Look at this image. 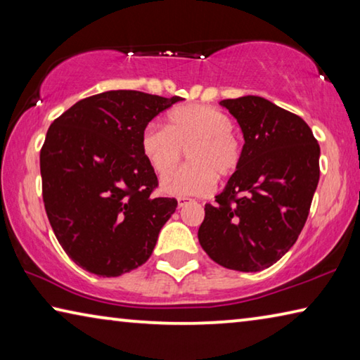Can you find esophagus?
Masks as SVG:
<instances>
[{"instance_id": "esophagus-1", "label": "esophagus", "mask_w": 360, "mask_h": 360, "mask_svg": "<svg viewBox=\"0 0 360 360\" xmlns=\"http://www.w3.org/2000/svg\"><path fill=\"white\" fill-rule=\"evenodd\" d=\"M191 202H193V200H192V198H188V197H178V205H179V208H181V206L187 205V203H191Z\"/></svg>"}]
</instances>
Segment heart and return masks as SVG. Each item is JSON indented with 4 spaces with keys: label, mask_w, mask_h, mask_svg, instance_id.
Segmentation results:
<instances>
[{
    "label": "heart",
    "mask_w": 360,
    "mask_h": 360,
    "mask_svg": "<svg viewBox=\"0 0 360 360\" xmlns=\"http://www.w3.org/2000/svg\"><path fill=\"white\" fill-rule=\"evenodd\" d=\"M167 120V129L146 125L139 141L143 157L158 176L169 173L189 146V163L162 179L163 192L206 195L214 191L217 178H230L238 169L243 149L227 114L208 105H184L172 109Z\"/></svg>",
    "instance_id": "obj_1"
}]
</instances>
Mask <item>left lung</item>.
<instances>
[{
    "label": "left lung",
    "instance_id": "1",
    "mask_svg": "<svg viewBox=\"0 0 360 360\" xmlns=\"http://www.w3.org/2000/svg\"><path fill=\"white\" fill-rule=\"evenodd\" d=\"M245 136L241 163L216 203L205 205L198 241L225 268L260 271L294 246L319 182V144L302 117L262 96L222 100Z\"/></svg>",
    "mask_w": 360,
    "mask_h": 360
}]
</instances>
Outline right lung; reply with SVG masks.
Returning a JSON list of instances; mask_svg holds the SVG:
<instances>
[{
  "label": "right lung",
  "mask_w": 360,
  "mask_h": 360,
  "mask_svg": "<svg viewBox=\"0 0 360 360\" xmlns=\"http://www.w3.org/2000/svg\"><path fill=\"white\" fill-rule=\"evenodd\" d=\"M181 96L109 90L72 105L49 127L41 148L42 200L68 257L94 275L141 266L178 206L154 197V169L141 133Z\"/></svg>",
  "instance_id": "add662e5"
}]
</instances>
